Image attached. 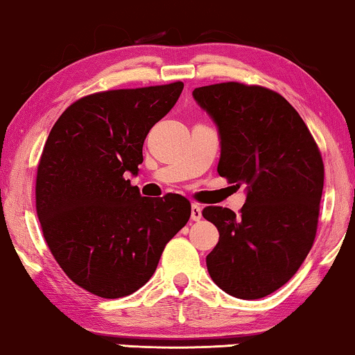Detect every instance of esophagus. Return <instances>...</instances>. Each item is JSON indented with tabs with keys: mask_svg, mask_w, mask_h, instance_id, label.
<instances>
[{
	"mask_svg": "<svg viewBox=\"0 0 355 355\" xmlns=\"http://www.w3.org/2000/svg\"><path fill=\"white\" fill-rule=\"evenodd\" d=\"M191 218H192V221L202 220V208H200V205H197V203H193L191 208Z\"/></svg>",
	"mask_w": 355,
	"mask_h": 355,
	"instance_id": "34e87169",
	"label": "esophagus"
}]
</instances>
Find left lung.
Wrapping results in <instances>:
<instances>
[{"label":"left lung","instance_id":"1","mask_svg":"<svg viewBox=\"0 0 355 355\" xmlns=\"http://www.w3.org/2000/svg\"><path fill=\"white\" fill-rule=\"evenodd\" d=\"M192 96L218 129V174L236 187L245 184L239 216L223 207L203 210L220 232L208 273L232 297H265L293 278L312 249L322 155L297 111L273 90L226 82L198 87Z\"/></svg>","mask_w":355,"mask_h":355}]
</instances>
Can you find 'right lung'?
<instances>
[{
  "instance_id": "add662e5",
  "label": "right lung",
  "mask_w": 355,
  "mask_h": 355,
  "mask_svg": "<svg viewBox=\"0 0 355 355\" xmlns=\"http://www.w3.org/2000/svg\"><path fill=\"white\" fill-rule=\"evenodd\" d=\"M182 89L174 82L84 96L48 135L37 171V215L62 271L92 294L118 299L142 288L191 218L187 198L142 197L125 179L139 174L145 137Z\"/></svg>"
}]
</instances>
